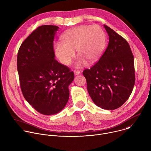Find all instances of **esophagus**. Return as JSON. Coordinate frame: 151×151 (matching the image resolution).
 Here are the masks:
<instances>
[{
    "mask_svg": "<svg viewBox=\"0 0 151 151\" xmlns=\"http://www.w3.org/2000/svg\"><path fill=\"white\" fill-rule=\"evenodd\" d=\"M80 73V71L79 70H74V74L75 75H79Z\"/></svg>",
    "mask_w": 151,
    "mask_h": 151,
    "instance_id": "1",
    "label": "esophagus"
}]
</instances>
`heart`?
Instances as JSON below:
<instances>
[{"mask_svg": "<svg viewBox=\"0 0 151 151\" xmlns=\"http://www.w3.org/2000/svg\"><path fill=\"white\" fill-rule=\"evenodd\" d=\"M63 42L54 44L55 53L59 60L65 65L70 64L75 56L76 49L80 56L76 62L77 68L85 66L87 62H96L103 53L106 35L98 25H81L65 31L62 35Z\"/></svg>", "mask_w": 151, "mask_h": 151, "instance_id": "heart-1", "label": "heart"}]
</instances>
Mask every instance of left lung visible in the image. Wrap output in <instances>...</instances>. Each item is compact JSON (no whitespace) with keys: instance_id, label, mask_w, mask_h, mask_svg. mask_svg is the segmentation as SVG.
Masks as SVG:
<instances>
[{"instance_id":"8db88e82","label":"left lung","mask_w":151,"mask_h":151,"mask_svg":"<svg viewBox=\"0 0 151 151\" xmlns=\"http://www.w3.org/2000/svg\"><path fill=\"white\" fill-rule=\"evenodd\" d=\"M109 45L99 60L83 71L93 102L105 110L121 107L129 98L135 82L134 57L127 41L104 25Z\"/></svg>"}]
</instances>
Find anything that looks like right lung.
Returning a JSON list of instances; mask_svg holds the SVG:
<instances>
[{
	"label": "right lung",
	"mask_w": 151,
	"mask_h": 151,
	"mask_svg": "<svg viewBox=\"0 0 151 151\" xmlns=\"http://www.w3.org/2000/svg\"><path fill=\"white\" fill-rule=\"evenodd\" d=\"M59 27L41 25L21 44L17 69L22 94L27 102L44 115L63 109L69 97L73 71L55 59L53 41Z\"/></svg>",
	"instance_id": "1"
}]
</instances>
